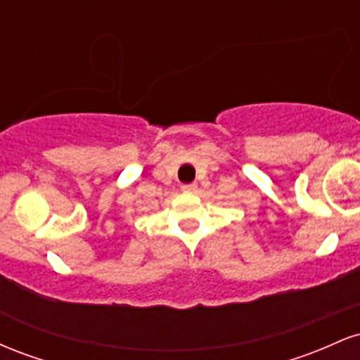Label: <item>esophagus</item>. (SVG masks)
Segmentation results:
<instances>
[{"instance_id":"esophagus-1","label":"esophagus","mask_w":360,"mask_h":360,"mask_svg":"<svg viewBox=\"0 0 360 360\" xmlns=\"http://www.w3.org/2000/svg\"><path fill=\"white\" fill-rule=\"evenodd\" d=\"M181 189H183V191H188V193H191V191H196V184H183L181 186Z\"/></svg>"}]
</instances>
